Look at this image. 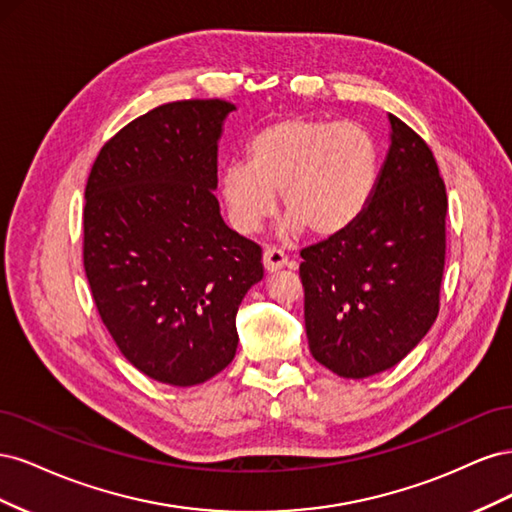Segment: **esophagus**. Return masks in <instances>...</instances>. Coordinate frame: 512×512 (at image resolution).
<instances>
[{
    "label": "esophagus",
    "instance_id": "1",
    "mask_svg": "<svg viewBox=\"0 0 512 512\" xmlns=\"http://www.w3.org/2000/svg\"><path fill=\"white\" fill-rule=\"evenodd\" d=\"M262 265H265L267 273L280 271V269L288 267V256L280 250H275V247H267V250L262 252Z\"/></svg>",
    "mask_w": 512,
    "mask_h": 512
}]
</instances>
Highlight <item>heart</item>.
I'll list each match as a JSON object with an SVG mask.
<instances>
[{
  "label": "heart",
  "instance_id": "b5f03b06",
  "mask_svg": "<svg viewBox=\"0 0 512 512\" xmlns=\"http://www.w3.org/2000/svg\"><path fill=\"white\" fill-rule=\"evenodd\" d=\"M380 177V151L356 121L282 117L258 130L247 164L222 168L218 194L230 226L254 235L277 205L288 213L280 235L309 230L316 239L344 235L369 207Z\"/></svg>",
  "mask_w": 512,
  "mask_h": 512
}]
</instances>
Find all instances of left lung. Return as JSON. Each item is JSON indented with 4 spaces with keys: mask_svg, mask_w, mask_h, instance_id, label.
Listing matches in <instances>:
<instances>
[{
    "mask_svg": "<svg viewBox=\"0 0 512 512\" xmlns=\"http://www.w3.org/2000/svg\"><path fill=\"white\" fill-rule=\"evenodd\" d=\"M389 126L391 145L361 220L301 252L309 352L352 380L397 365L440 309L444 181L423 138L391 113Z\"/></svg>",
    "mask_w": 512,
    "mask_h": 512,
    "instance_id": "left-lung-1",
    "label": "left lung"
}]
</instances>
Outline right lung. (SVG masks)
Returning a JSON list of instances; mask_svg holds the SVG:
<instances>
[{
	"label": "right lung",
	"instance_id": "1",
	"mask_svg": "<svg viewBox=\"0 0 512 512\" xmlns=\"http://www.w3.org/2000/svg\"><path fill=\"white\" fill-rule=\"evenodd\" d=\"M224 100L153 108L108 141L85 188L83 262L104 327L145 376L194 386L235 359L260 247L215 198Z\"/></svg>",
	"mask_w": 512,
	"mask_h": 512
}]
</instances>
